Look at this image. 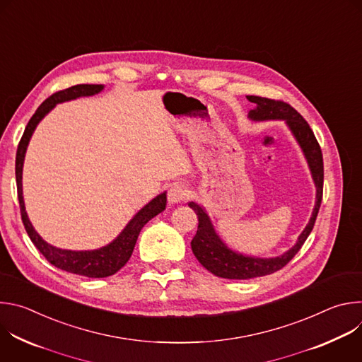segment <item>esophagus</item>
Masks as SVG:
<instances>
[{"label": "esophagus", "mask_w": 362, "mask_h": 362, "mask_svg": "<svg viewBox=\"0 0 362 362\" xmlns=\"http://www.w3.org/2000/svg\"><path fill=\"white\" fill-rule=\"evenodd\" d=\"M187 196H189L187 187L183 186V185H179V183L170 186V189H169V192H168V200H169V203H172V204H173V203H180V202L185 200Z\"/></svg>", "instance_id": "obj_1"}]
</instances>
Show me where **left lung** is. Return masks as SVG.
Returning a JSON list of instances; mask_svg holds the SVG:
<instances>
[{
	"mask_svg": "<svg viewBox=\"0 0 362 362\" xmlns=\"http://www.w3.org/2000/svg\"><path fill=\"white\" fill-rule=\"evenodd\" d=\"M246 98L255 105V107L247 113L249 120L252 122L284 120L285 122V124L291 130L292 136L295 137V140L298 141L303 153L309 170H311V176L317 187V194H315V206H314L311 219H309L308 225L298 236L296 243L282 255L274 256V257L249 256L230 249L215 230V226L203 206L197 204L196 202H189V206L194 211L199 219L197 232L190 242L196 259L202 264L203 268H206L214 275L225 279H252V278L271 275L282 269L298 253V250L302 247L309 233H311L315 225V219L318 216L321 200H322V187H324L322 151L311 127H309L305 119L293 107H291L288 103L271 100L259 95H246Z\"/></svg>",
	"mask_w": 362,
	"mask_h": 362,
	"instance_id": "left-lung-1",
	"label": "left lung"
}]
</instances>
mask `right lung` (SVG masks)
<instances>
[{
  "label": "right lung",
  "mask_w": 362,
  "mask_h": 362,
  "mask_svg": "<svg viewBox=\"0 0 362 362\" xmlns=\"http://www.w3.org/2000/svg\"><path fill=\"white\" fill-rule=\"evenodd\" d=\"M103 88H105L103 84H77L66 90L57 91L53 95H49L45 101H42V105L37 109L34 116L30 119L24 130V134L20 140V144L17 148V158H16V179H17V192H18L21 219L31 242L51 265H54L56 268L63 269L66 272L87 276V278H106L120 271L130 259L141 228L150 219L162 214L166 209V202H168L166 192L158 194L146 206H143V208L130 219V222L124 226V229L117 235L116 239H113L106 246H101L93 250H70V249L56 247L53 245L47 243L31 225L28 215L25 212L24 196H23V166H24L25 151H27L30 139L37 124L57 105H60V103L76 100L78 97L94 95V94H98Z\"/></svg>",
  "instance_id": "add662e5"
}]
</instances>
